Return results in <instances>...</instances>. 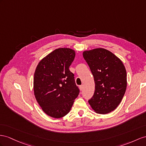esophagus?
Wrapping results in <instances>:
<instances>
[{
	"label": "esophagus",
	"instance_id": "esophagus-1",
	"mask_svg": "<svg viewBox=\"0 0 146 146\" xmlns=\"http://www.w3.org/2000/svg\"><path fill=\"white\" fill-rule=\"evenodd\" d=\"M83 85L80 86V90H81V91L83 90Z\"/></svg>",
	"mask_w": 146,
	"mask_h": 146
}]
</instances>
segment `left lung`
I'll return each mask as SVG.
<instances>
[{"label":"left lung","mask_w":146,"mask_h":146,"mask_svg":"<svg viewBox=\"0 0 146 146\" xmlns=\"http://www.w3.org/2000/svg\"><path fill=\"white\" fill-rule=\"evenodd\" d=\"M83 55L95 82L94 95L88 102L96 113H110L118 106L125 93V67L117 56L102 48L84 51Z\"/></svg>","instance_id":"1"}]
</instances>
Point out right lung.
Listing matches in <instances>:
<instances>
[{"label":"right lung","instance_id":"right-lung-1","mask_svg":"<svg viewBox=\"0 0 146 146\" xmlns=\"http://www.w3.org/2000/svg\"><path fill=\"white\" fill-rule=\"evenodd\" d=\"M74 57V50L59 48L41 60L36 67L35 98L42 110L51 117L65 116L80 93L74 74L69 70Z\"/></svg>","mask_w":146,"mask_h":146}]
</instances>
